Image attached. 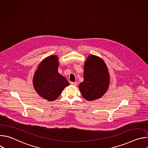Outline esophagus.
Masks as SVG:
<instances>
[{
	"mask_svg": "<svg viewBox=\"0 0 148 148\" xmlns=\"http://www.w3.org/2000/svg\"><path fill=\"white\" fill-rule=\"evenodd\" d=\"M71 85L74 86H77L78 85V83L75 82H71Z\"/></svg>",
	"mask_w": 148,
	"mask_h": 148,
	"instance_id": "1",
	"label": "esophagus"
}]
</instances>
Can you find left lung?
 Wrapping results in <instances>:
<instances>
[{
  "label": "left lung",
  "mask_w": 148,
  "mask_h": 148,
  "mask_svg": "<svg viewBox=\"0 0 148 148\" xmlns=\"http://www.w3.org/2000/svg\"><path fill=\"white\" fill-rule=\"evenodd\" d=\"M110 85V74L103 60L94 55L89 56L84 63V81L79 90L87 101H94L102 97Z\"/></svg>",
  "instance_id": "8db88e82"
}]
</instances>
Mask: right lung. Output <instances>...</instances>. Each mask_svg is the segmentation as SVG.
<instances>
[{"mask_svg": "<svg viewBox=\"0 0 148 148\" xmlns=\"http://www.w3.org/2000/svg\"><path fill=\"white\" fill-rule=\"evenodd\" d=\"M57 56H50L42 61L36 71L33 84L37 94L49 101L56 100L65 87L69 86L67 79L58 72Z\"/></svg>", "mask_w": 148, "mask_h": 148, "instance_id": "add662e5", "label": "right lung"}]
</instances>
